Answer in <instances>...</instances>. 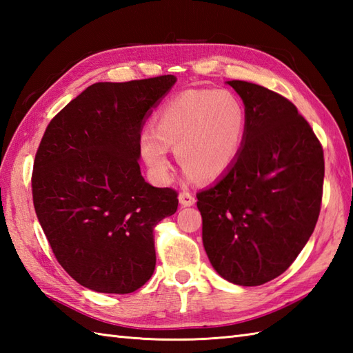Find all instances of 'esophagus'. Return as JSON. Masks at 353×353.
<instances>
[{"label":"esophagus","mask_w":353,"mask_h":353,"mask_svg":"<svg viewBox=\"0 0 353 353\" xmlns=\"http://www.w3.org/2000/svg\"><path fill=\"white\" fill-rule=\"evenodd\" d=\"M179 201H181L182 206H192L196 203V197H194L192 192L190 191H182L179 194Z\"/></svg>","instance_id":"esophagus-1"}]
</instances>
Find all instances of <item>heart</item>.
<instances>
[{"label":"heart","instance_id":"obj_1","mask_svg":"<svg viewBox=\"0 0 353 353\" xmlns=\"http://www.w3.org/2000/svg\"><path fill=\"white\" fill-rule=\"evenodd\" d=\"M245 129L243 101L228 89H188L154 115V130L141 133V153L159 182L171 177L170 147L188 176L220 177L236 159Z\"/></svg>","mask_w":353,"mask_h":353}]
</instances>
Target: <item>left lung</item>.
Returning a JSON list of instances; mask_svg holds the SVG:
<instances>
[{"label": "left lung", "mask_w": 353, "mask_h": 353, "mask_svg": "<svg viewBox=\"0 0 353 353\" xmlns=\"http://www.w3.org/2000/svg\"><path fill=\"white\" fill-rule=\"evenodd\" d=\"M243 99V145L219 182L197 194L203 245L224 279L256 287L287 270L312 235L323 196V148L285 97L230 80Z\"/></svg>", "instance_id": "left-lung-1"}]
</instances>
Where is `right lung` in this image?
<instances>
[{
  "instance_id": "obj_1",
  "label": "right lung",
  "mask_w": 353,
  "mask_h": 353,
  "mask_svg": "<svg viewBox=\"0 0 353 353\" xmlns=\"http://www.w3.org/2000/svg\"><path fill=\"white\" fill-rule=\"evenodd\" d=\"M176 80L94 83L43 133L32 174L34 211L59 264L89 290L129 294L154 272V226L179 200L141 176L139 139Z\"/></svg>"
}]
</instances>
